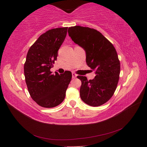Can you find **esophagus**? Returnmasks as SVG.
I'll return each instance as SVG.
<instances>
[{"label":"esophagus","instance_id":"obj_1","mask_svg":"<svg viewBox=\"0 0 147 147\" xmlns=\"http://www.w3.org/2000/svg\"><path fill=\"white\" fill-rule=\"evenodd\" d=\"M77 76V74H75L74 73H72V77H73V78H75Z\"/></svg>","mask_w":147,"mask_h":147}]
</instances>
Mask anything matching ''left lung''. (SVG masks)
Listing matches in <instances>:
<instances>
[{"instance_id":"obj_1","label":"left lung","mask_w":147,"mask_h":147,"mask_svg":"<svg viewBox=\"0 0 147 147\" xmlns=\"http://www.w3.org/2000/svg\"><path fill=\"white\" fill-rule=\"evenodd\" d=\"M73 41L85 50L86 62L95 71L93 80L78 76L82 81L80 97L90 106L98 107L107 102L115 91L119 79L120 62L113 45L95 29L75 26L69 28Z\"/></svg>"}]
</instances>
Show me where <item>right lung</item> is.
<instances>
[{"label": "right lung", "mask_w": 147, "mask_h": 147, "mask_svg": "<svg viewBox=\"0 0 147 147\" xmlns=\"http://www.w3.org/2000/svg\"><path fill=\"white\" fill-rule=\"evenodd\" d=\"M67 31V27L47 31L40 36L28 52L24 65L28 90L33 100L43 107L52 108L61 104L72 78L70 71L61 75L51 71Z\"/></svg>", "instance_id": "add662e5"}]
</instances>
